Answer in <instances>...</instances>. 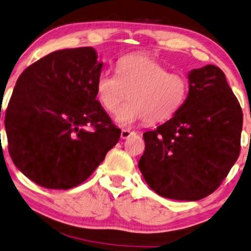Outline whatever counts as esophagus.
Returning a JSON list of instances; mask_svg holds the SVG:
<instances>
[{
    "label": "esophagus",
    "mask_w": 251,
    "mask_h": 251,
    "mask_svg": "<svg viewBox=\"0 0 251 251\" xmlns=\"http://www.w3.org/2000/svg\"><path fill=\"white\" fill-rule=\"evenodd\" d=\"M134 134H136V133H134L133 131H130V130H125V129H123L121 131V138L122 139H128L131 136H134Z\"/></svg>",
    "instance_id": "1"
}]
</instances>
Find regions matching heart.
<instances>
[{"label":"heart","mask_w":251,"mask_h":251,"mask_svg":"<svg viewBox=\"0 0 251 251\" xmlns=\"http://www.w3.org/2000/svg\"><path fill=\"white\" fill-rule=\"evenodd\" d=\"M95 91L100 103L113 113L128 92L129 100L118 110L115 120L131 126L145 119L155 125L169 120L187 98L188 82L184 76L168 73L159 61L146 55H129L117 64L115 74L102 72Z\"/></svg>","instance_id":"b5f03b06"}]
</instances>
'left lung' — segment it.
<instances>
[{"instance_id":"left-lung-1","label":"left lung","mask_w":251,"mask_h":251,"mask_svg":"<svg viewBox=\"0 0 251 251\" xmlns=\"http://www.w3.org/2000/svg\"><path fill=\"white\" fill-rule=\"evenodd\" d=\"M188 94L174 117L144 133L139 169L158 195L198 201L213 193L240 152L242 111L214 65L187 74Z\"/></svg>"}]
</instances>
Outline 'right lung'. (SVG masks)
<instances>
[{"label":"right lung","instance_id":"1","mask_svg":"<svg viewBox=\"0 0 251 251\" xmlns=\"http://www.w3.org/2000/svg\"><path fill=\"white\" fill-rule=\"evenodd\" d=\"M102 67L92 47L57 50L15 83L4 120L9 152L19 171L40 186H77L118 144L121 130L96 100Z\"/></svg>","mask_w":251,"mask_h":251}]
</instances>
